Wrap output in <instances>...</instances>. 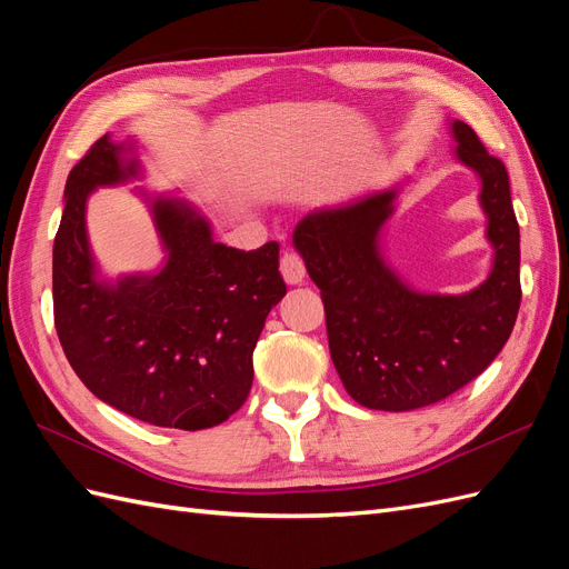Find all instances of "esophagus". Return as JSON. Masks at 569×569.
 <instances>
[{
    "label": "esophagus",
    "instance_id": "obj_1",
    "mask_svg": "<svg viewBox=\"0 0 569 569\" xmlns=\"http://www.w3.org/2000/svg\"><path fill=\"white\" fill-rule=\"evenodd\" d=\"M280 272L287 280V284H301L306 278V266L303 258L297 251H284L282 261H280Z\"/></svg>",
    "mask_w": 569,
    "mask_h": 569
}]
</instances>
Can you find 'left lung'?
<instances>
[{
    "instance_id": "1",
    "label": "left lung",
    "mask_w": 569,
    "mask_h": 569,
    "mask_svg": "<svg viewBox=\"0 0 569 569\" xmlns=\"http://www.w3.org/2000/svg\"><path fill=\"white\" fill-rule=\"evenodd\" d=\"M456 157L481 180L479 203L493 247L489 278L468 295H420L380 256V230L396 189L341 209L308 213L295 244L325 303L332 363L351 399L372 410H416L443 401L501 353L520 311V226L508 170L456 120Z\"/></svg>"
}]
</instances>
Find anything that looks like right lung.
Masks as SVG:
<instances>
[{
	"instance_id": "obj_1",
	"label": "right lung",
	"mask_w": 569,
	"mask_h": 569,
	"mask_svg": "<svg viewBox=\"0 0 569 569\" xmlns=\"http://www.w3.org/2000/svg\"><path fill=\"white\" fill-rule=\"evenodd\" d=\"M130 147L104 134L73 166L54 239V325L68 363L97 399L142 422L194 432L247 401L253 349L287 295L280 244L242 251L213 242L211 226L180 199H153L168 251L157 274L97 280L84 201L99 184L137 176Z\"/></svg>"
}]
</instances>
